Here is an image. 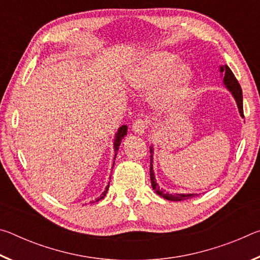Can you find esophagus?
<instances>
[{
  "mask_svg": "<svg viewBox=\"0 0 260 260\" xmlns=\"http://www.w3.org/2000/svg\"><path fill=\"white\" fill-rule=\"evenodd\" d=\"M147 128H148V122L142 120V119L135 120L133 126H132V129H133L134 133L138 135H143L144 133H146Z\"/></svg>",
  "mask_w": 260,
  "mask_h": 260,
  "instance_id": "34e87169",
  "label": "esophagus"
}]
</instances>
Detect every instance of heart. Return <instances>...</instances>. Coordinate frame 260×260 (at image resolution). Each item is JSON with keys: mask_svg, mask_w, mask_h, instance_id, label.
I'll use <instances>...</instances> for the list:
<instances>
[{"mask_svg": "<svg viewBox=\"0 0 260 260\" xmlns=\"http://www.w3.org/2000/svg\"><path fill=\"white\" fill-rule=\"evenodd\" d=\"M126 85L138 93H151L158 112L178 109L186 102L195 80L190 64L170 51H153L136 59L125 74Z\"/></svg>", "mask_w": 260, "mask_h": 260, "instance_id": "b5f03b06", "label": "heart"}]
</instances>
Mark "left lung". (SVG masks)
Returning a JSON list of instances; mask_svg holds the SVG:
<instances>
[{
    "label": "left lung",
    "instance_id": "1",
    "mask_svg": "<svg viewBox=\"0 0 260 260\" xmlns=\"http://www.w3.org/2000/svg\"><path fill=\"white\" fill-rule=\"evenodd\" d=\"M220 74L223 78V85L228 89V91L232 94L233 98H234L237 108H239V112L241 114L242 118H244L243 114V96H242V89L239 81L236 80V78L233 72L231 71V69L227 67V65H221L220 67ZM150 180H151V186L152 189L156 191L157 195H159L162 199H165L167 201H173V202H178V201H183V200H188V199H192L195 197L197 193H170V192H165V190L159 188L158 183L156 181V177H155V172H153V147L152 144L150 146Z\"/></svg>",
    "mask_w": 260,
    "mask_h": 260
}]
</instances>
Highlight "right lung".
I'll use <instances>...</instances> for the list:
<instances>
[{
    "label": "right lung",
    "mask_w": 260,
    "mask_h": 260,
    "mask_svg": "<svg viewBox=\"0 0 260 260\" xmlns=\"http://www.w3.org/2000/svg\"><path fill=\"white\" fill-rule=\"evenodd\" d=\"M127 135V126L126 125H122L121 127H119V129H118V132L116 133V135H114V140H113V149H114V159H116V156H117V151L118 149H119V146L121 144V141L122 139L125 138V136ZM114 164V161H113ZM110 184V183H109ZM109 184L107 186V188H105V190L102 192V195H101L98 200H96V202H99L101 200H103L105 195H107V192L109 190Z\"/></svg>",
    "instance_id": "right-lung-1"
}]
</instances>
